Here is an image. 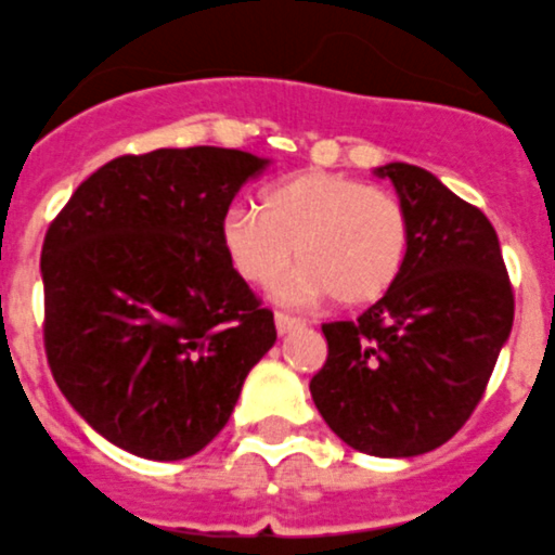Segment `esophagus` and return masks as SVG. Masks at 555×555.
<instances>
[{"label":"esophagus","mask_w":555,"mask_h":555,"mask_svg":"<svg viewBox=\"0 0 555 555\" xmlns=\"http://www.w3.org/2000/svg\"><path fill=\"white\" fill-rule=\"evenodd\" d=\"M273 323H276V332L279 334H287V332H296V328H302V320L299 317H291V314H282V311H276V317H273Z\"/></svg>","instance_id":"esophagus-1"}]
</instances>
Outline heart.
<instances>
[{
    "label": "heart",
    "mask_w": 555,
    "mask_h": 555,
    "mask_svg": "<svg viewBox=\"0 0 555 555\" xmlns=\"http://www.w3.org/2000/svg\"><path fill=\"white\" fill-rule=\"evenodd\" d=\"M221 244L249 285H273L296 259L302 268L296 294L363 308L399 282L410 221L396 194L354 177L299 171L268 185L259 209L232 206L221 221Z\"/></svg>",
    "instance_id": "b5f03b06"
}]
</instances>
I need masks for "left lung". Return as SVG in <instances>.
<instances>
[{"mask_svg": "<svg viewBox=\"0 0 555 555\" xmlns=\"http://www.w3.org/2000/svg\"><path fill=\"white\" fill-rule=\"evenodd\" d=\"M375 175L392 180L408 211V264L358 320L323 325L328 358L311 399L354 451L418 456L454 437L483 399L515 296L483 211L418 165L387 163Z\"/></svg>", "mask_w": 555, "mask_h": 555, "instance_id": "obj_1", "label": "left lung"}]
</instances>
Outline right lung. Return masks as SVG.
I'll return each mask as SVG.
<instances>
[{
    "mask_svg": "<svg viewBox=\"0 0 555 555\" xmlns=\"http://www.w3.org/2000/svg\"><path fill=\"white\" fill-rule=\"evenodd\" d=\"M268 165L209 145L118 156L46 232V358L113 446L145 460L197 454L276 344L273 311L221 244L232 197Z\"/></svg>",
    "mask_w": 555,
    "mask_h": 555,
    "instance_id": "add662e5",
    "label": "right lung"
}]
</instances>
